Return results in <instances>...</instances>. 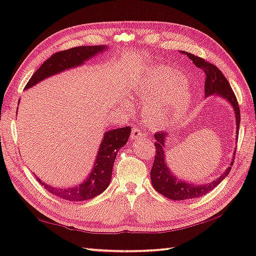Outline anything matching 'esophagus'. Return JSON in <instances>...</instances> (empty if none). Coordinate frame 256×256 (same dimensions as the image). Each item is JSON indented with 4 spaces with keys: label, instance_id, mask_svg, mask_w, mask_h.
<instances>
[{
    "label": "esophagus",
    "instance_id": "obj_1",
    "mask_svg": "<svg viewBox=\"0 0 256 256\" xmlns=\"http://www.w3.org/2000/svg\"><path fill=\"white\" fill-rule=\"evenodd\" d=\"M145 135H144V133L140 131V128H132V133H131V138H133V140H138V138H144Z\"/></svg>",
    "mask_w": 256,
    "mask_h": 256
}]
</instances>
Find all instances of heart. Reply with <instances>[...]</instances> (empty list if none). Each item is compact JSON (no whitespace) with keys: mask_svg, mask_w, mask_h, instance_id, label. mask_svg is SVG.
<instances>
[{"mask_svg":"<svg viewBox=\"0 0 256 256\" xmlns=\"http://www.w3.org/2000/svg\"><path fill=\"white\" fill-rule=\"evenodd\" d=\"M142 99L158 100L146 108V120L156 128H166L192 103V94L184 76L168 68H156L136 86Z\"/></svg>","mask_w":256,"mask_h":256,"instance_id":"obj_1","label":"heart"}]
</instances>
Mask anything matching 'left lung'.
Here are the masks:
<instances>
[{
    "label": "left lung",
    "mask_w": 256,
    "mask_h": 256,
    "mask_svg": "<svg viewBox=\"0 0 256 256\" xmlns=\"http://www.w3.org/2000/svg\"><path fill=\"white\" fill-rule=\"evenodd\" d=\"M190 60H192L194 66H197L201 72L204 74V96H210L212 94L219 96L220 98H224V100L230 103L231 106L234 110L236 114V135L238 134V128H240V106L236 100V96L233 92L229 81L224 76L218 67L208 62H206L204 58H200L198 56H194L190 52H184ZM165 132H158L156 133L155 136V160L154 164L152 166L150 170V179L152 184H153L154 189L157 192L165 196L166 198L172 200H186V199H192L198 198L208 194L212 189L216 188L218 184L224 180L228 176V174L231 170V166L234 162V160H232L230 162V166L226 168V172L222 175L216 178V180L206 184H192L184 180L178 179L168 168L165 158V140L167 138ZM236 155V153H234ZM234 158V157H233Z\"/></svg>",
    "instance_id": "obj_1"
}]
</instances>
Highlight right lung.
Returning a JSON list of instances; mask_svg holds the SVG:
<instances>
[{
    "instance_id": "1",
    "label": "right lung",
    "mask_w": 256,
    "mask_h": 256,
    "mask_svg": "<svg viewBox=\"0 0 256 256\" xmlns=\"http://www.w3.org/2000/svg\"><path fill=\"white\" fill-rule=\"evenodd\" d=\"M106 46H80L54 54L38 68L25 86V90L40 82L50 76L64 70L81 66L84 62L98 54L104 52ZM131 134V128L125 126L111 130L104 133L102 143L98 150L94 170H91L86 180L69 188H56L47 184L37 178V182L46 190L57 197L68 201H84L94 198L108 188L111 182L113 164L120 148L126 144Z\"/></svg>"
}]
</instances>
